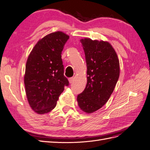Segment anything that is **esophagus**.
<instances>
[{"label":"esophagus","mask_w":150,"mask_h":150,"mask_svg":"<svg viewBox=\"0 0 150 150\" xmlns=\"http://www.w3.org/2000/svg\"><path fill=\"white\" fill-rule=\"evenodd\" d=\"M69 82L70 84H72L74 83V78H69Z\"/></svg>","instance_id":"obj_1"}]
</instances>
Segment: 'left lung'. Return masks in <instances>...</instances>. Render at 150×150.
Instances as JSON below:
<instances>
[{
	"label": "left lung",
	"instance_id": "1",
	"mask_svg": "<svg viewBox=\"0 0 150 150\" xmlns=\"http://www.w3.org/2000/svg\"><path fill=\"white\" fill-rule=\"evenodd\" d=\"M81 42L87 66V84L77 101L83 111L92 113L107 103L114 91L120 76V62L109 42L89 38Z\"/></svg>",
	"mask_w": 150,
	"mask_h": 150
}]
</instances>
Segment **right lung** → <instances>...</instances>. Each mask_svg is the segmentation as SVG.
<instances>
[{"label": "right lung", "instance_id": "1", "mask_svg": "<svg viewBox=\"0 0 150 150\" xmlns=\"http://www.w3.org/2000/svg\"><path fill=\"white\" fill-rule=\"evenodd\" d=\"M69 35L55 32L40 39L27 61L24 84L26 96L33 110L47 113L56 107L64 86L69 84L64 75L61 54Z\"/></svg>", "mask_w": 150, "mask_h": 150}]
</instances>
